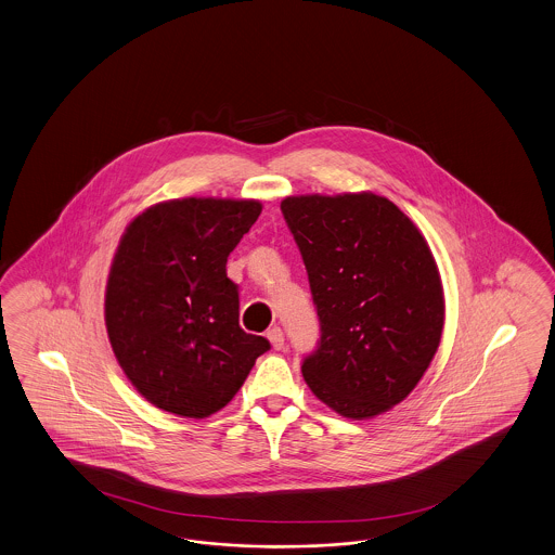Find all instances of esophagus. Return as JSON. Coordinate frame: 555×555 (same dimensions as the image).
Returning <instances> with one entry per match:
<instances>
[{
  "instance_id": "esophagus-1",
  "label": "esophagus",
  "mask_w": 555,
  "mask_h": 555,
  "mask_svg": "<svg viewBox=\"0 0 555 555\" xmlns=\"http://www.w3.org/2000/svg\"><path fill=\"white\" fill-rule=\"evenodd\" d=\"M267 336L268 340H270V345H272V349H276V351L285 349V334H283V331H281L279 326L270 328V331H268Z\"/></svg>"
}]
</instances>
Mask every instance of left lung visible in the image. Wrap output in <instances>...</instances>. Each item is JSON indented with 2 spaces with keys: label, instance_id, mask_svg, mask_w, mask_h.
<instances>
[{
  "label": "left lung",
  "instance_id": "obj_1",
  "mask_svg": "<svg viewBox=\"0 0 555 555\" xmlns=\"http://www.w3.org/2000/svg\"><path fill=\"white\" fill-rule=\"evenodd\" d=\"M281 210L320 320L304 377L338 415L376 417L409 397L442 338L431 249L397 204L372 192L288 196Z\"/></svg>",
  "mask_w": 555,
  "mask_h": 555
}]
</instances>
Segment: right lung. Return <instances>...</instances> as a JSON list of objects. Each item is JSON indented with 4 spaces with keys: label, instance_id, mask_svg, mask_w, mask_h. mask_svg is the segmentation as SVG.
Listing matches in <instances>:
<instances>
[{
    "label": "right lung",
    "instance_id": "1",
    "mask_svg": "<svg viewBox=\"0 0 555 555\" xmlns=\"http://www.w3.org/2000/svg\"><path fill=\"white\" fill-rule=\"evenodd\" d=\"M262 212L258 199L181 198L138 215L121 235L105 324L124 374L158 409L204 420L237 395L264 336L240 326L227 258Z\"/></svg>",
    "mask_w": 555,
    "mask_h": 555
}]
</instances>
